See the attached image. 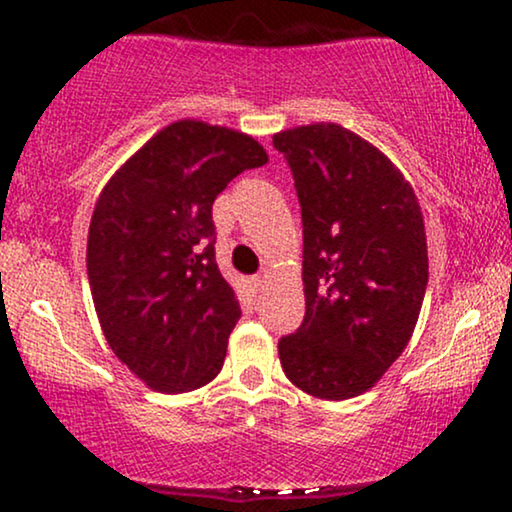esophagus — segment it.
<instances>
[{"mask_svg":"<svg viewBox=\"0 0 512 512\" xmlns=\"http://www.w3.org/2000/svg\"><path fill=\"white\" fill-rule=\"evenodd\" d=\"M252 284H255V289H257V291H264V286L269 284V274H260V276H255V279H252Z\"/></svg>","mask_w":512,"mask_h":512,"instance_id":"obj_1","label":"esophagus"}]
</instances>
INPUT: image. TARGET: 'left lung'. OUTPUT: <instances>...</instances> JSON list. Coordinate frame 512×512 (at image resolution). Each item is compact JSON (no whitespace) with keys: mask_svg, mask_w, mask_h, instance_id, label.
<instances>
[{"mask_svg":"<svg viewBox=\"0 0 512 512\" xmlns=\"http://www.w3.org/2000/svg\"><path fill=\"white\" fill-rule=\"evenodd\" d=\"M303 216L305 317L279 342L298 390L358 397L402 356L428 284L414 187L378 146L334 122L276 132Z\"/></svg>","mask_w":512,"mask_h":512,"instance_id":"obj_1","label":"left lung"}]
</instances>
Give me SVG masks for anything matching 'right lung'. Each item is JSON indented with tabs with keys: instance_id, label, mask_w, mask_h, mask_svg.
<instances>
[{
	"instance_id": "add662e5",
	"label": "right lung",
	"mask_w": 512,
	"mask_h": 512,
	"mask_svg": "<svg viewBox=\"0 0 512 512\" xmlns=\"http://www.w3.org/2000/svg\"><path fill=\"white\" fill-rule=\"evenodd\" d=\"M267 151L250 134L170 122L115 170L88 226L86 269L110 349L146 387L211 383L240 320L214 257L211 204Z\"/></svg>"
}]
</instances>
